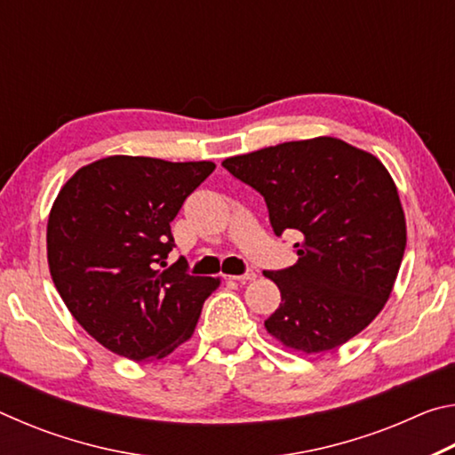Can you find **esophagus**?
Instances as JSON below:
<instances>
[{
  "label": "esophagus",
  "mask_w": 455,
  "mask_h": 455,
  "mask_svg": "<svg viewBox=\"0 0 455 455\" xmlns=\"http://www.w3.org/2000/svg\"><path fill=\"white\" fill-rule=\"evenodd\" d=\"M228 279L238 281V283H246V281H252V279H257V273L252 271V268H249V271L243 273V275H228Z\"/></svg>",
  "instance_id": "obj_1"
}]
</instances>
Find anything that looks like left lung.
I'll return each instance as SVG.
<instances>
[{"label":"left lung","mask_w":455,"mask_h":455,"mask_svg":"<svg viewBox=\"0 0 455 455\" xmlns=\"http://www.w3.org/2000/svg\"><path fill=\"white\" fill-rule=\"evenodd\" d=\"M222 166L265 196L276 236L292 228L299 260L265 271L281 305L265 327L299 353L347 343L394 291L407 230L397 187L379 158L339 138L283 142Z\"/></svg>","instance_id":"left-lung-1"}]
</instances>
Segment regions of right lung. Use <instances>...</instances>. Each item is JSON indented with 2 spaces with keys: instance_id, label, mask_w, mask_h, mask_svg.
<instances>
[{
  "instance_id": "1",
  "label": "right lung",
  "mask_w": 455,
  "mask_h": 455,
  "mask_svg": "<svg viewBox=\"0 0 455 455\" xmlns=\"http://www.w3.org/2000/svg\"><path fill=\"white\" fill-rule=\"evenodd\" d=\"M214 163L108 156L68 180L48 219L52 281L74 319L116 355L164 359L195 333L219 279L176 260L171 222Z\"/></svg>"
}]
</instances>
